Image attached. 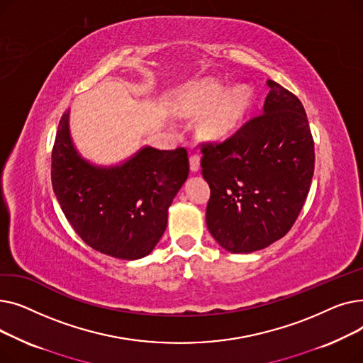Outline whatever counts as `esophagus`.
Wrapping results in <instances>:
<instances>
[{"label": "esophagus", "instance_id": "esophagus-1", "mask_svg": "<svg viewBox=\"0 0 363 363\" xmlns=\"http://www.w3.org/2000/svg\"><path fill=\"white\" fill-rule=\"evenodd\" d=\"M189 169L191 172H197L200 169V156L199 155H193L189 157Z\"/></svg>", "mask_w": 363, "mask_h": 363}]
</instances>
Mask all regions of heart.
Here are the masks:
<instances>
[{"label": "heart", "mask_w": 363, "mask_h": 363, "mask_svg": "<svg viewBox=\"0 0 363 363\" xmlns=\"http://www.w3.org/2000/svg\"><path fill=\"white\" fill-rule=\"evenodd\" d=\"M225 89L218 82L208 81L201 84L194 95V106L199 110H208L213 107L223 95ZM249 103V92L244 88L231 91L219 106L208 114L203 122V132L208 137H222L230 130L242 116L244 108Z\"/></svg>", "instance_id": "1"}]
</instances>
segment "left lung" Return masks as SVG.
I'll return each instance as SVG.
<instances>
[{
    "instance_id": "1",
    "label": "left lung",
    "mask_w": 363,
    "mask_h": 363,
    "mask_svg": "<svg viewBox=\"0 0 363 363\" xmlns=\"http://www.w3.org/2000/svg\"><path fill=\"white\" fill-rule=\"evenodd\" d=\"M263 113L223 143L201 144L211 186L206 223L231 253H252L282 238L306 201L315 167L306 111L293 92L266 82Z\"/></svg>"
}]
</instances>
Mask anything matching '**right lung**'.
<instances>
[{
  "instance_id": "1",
  "label": "right lung",
  "mask_w": 363,
  "mask_h": 363,
  "mask_svg": "<svg viewBox=\"0 0 363 363\" xmlns=\"http://www.w3.org/2000/svg\"><path fill=\"white\" fill-rule=\"evenodd\" d=\"M63 114L52 147L54 194L73 230L103 255L135 260L150 255L167 211L188 178L185 148L144 147L116 166H95L76 151Z\"/></svg>"
}]
</instances>
